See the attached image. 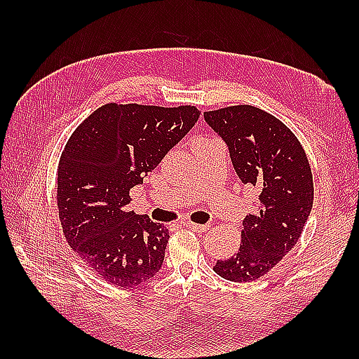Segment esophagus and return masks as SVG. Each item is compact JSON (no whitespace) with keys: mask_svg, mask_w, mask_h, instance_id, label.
<instances>
[{"mask_svg":"<svg viewBox=\"0 0 359 359\" xmlns=\"http://www.w3.org/2000/svg\"><path fill=\"white\" fill-rule=\"evenodd\" d=\"M185 226H188L189 230L197 231V233H205L207 230H210V224H205V225H199V224H194V222H185Z\"/></svg>","mask_w":359,"mask_h":359,"instance_id":"1","label":"esophagus"}]
</instances>
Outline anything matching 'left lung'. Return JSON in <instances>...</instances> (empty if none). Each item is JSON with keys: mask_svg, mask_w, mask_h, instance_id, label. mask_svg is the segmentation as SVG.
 Wrapping results in <instances>:
<instances>
[{"mask_svg": "<svg viewBox=\"0 0 359 359\" xmlns=\"http://www.w3.org/2000/svg\"><path fill=\"white\" fill-rule=\"evenodd\" d=\"M203 117L226 143L242 184L259 191L257 212L243 219L238 253L212 270L233 282L256 280L294 247L313 207L306 151L280 120L255 106H230Z\"/></svg>", "mask_w": 359, "mask_h": 359, "instance_id": "left-lung-1", "label": "left lung"}]
</instances>
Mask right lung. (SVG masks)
Listing matches in <instances>:
<instances>
[{"label": "right lung", "instance_id": "add662e5", "mask_svg": "<svg viewBox=\"0 0 359 359\" xmlns=\"http://www.w3.org/2000/svg\"><path fill=\"white\" fill-rule=\"evenodd\" d=\"M199 116L194 106L109 103L67 140L57 175L60 222L71 248L111 284L137 287L162 269L170 231L128 211L129 189L143 184Z\"/></svg>", "mask_w": 359, "mask_h": 359}]
</instances>
